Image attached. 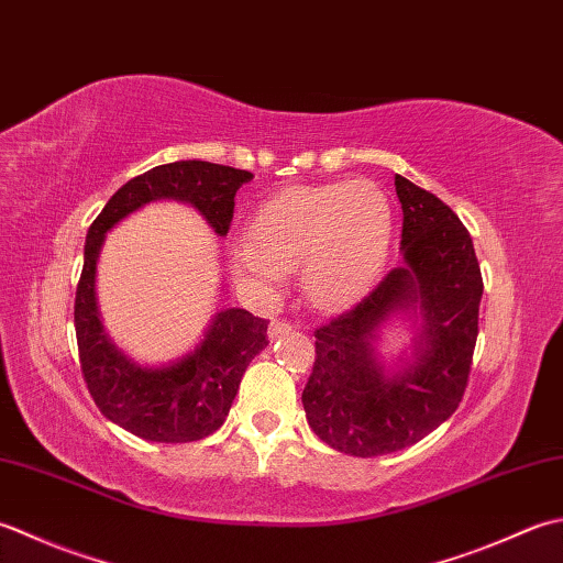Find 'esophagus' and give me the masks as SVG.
Wrapping results in <instances>:
<instances>
[{
    "label": "esophagus",
    "instance_id": "34e87169",
    "mask_svg": "<svg viewBox=\"0 0 563 563\" xmlns=\"http://www.w3.org/2000/svg\"><path fill=\"white\" fill-rule=\"evenodd\" d=\"M291 330H294V325L286 323V320H272V323H269V338L277 340V338L286 335V332H291Z\"/></svg>",
    "mask_w": 563,
    "mask_h": 563
}]
</instances>
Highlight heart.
Here are the masks:
<instances>
[{"label":"heart","instance_id":"b5f03b06","mask_svg":"<svg viewBox=\"0 0 563 563\" xmlns=\"http://www.w3.org/2000/svg\"><path fill=\"white\" fill-rule=\"evenodd\" d=\"M394 238V209L372 181L286 187L250 216L245 240L228 247L235 279L257 296L279 291L301 265V289L323 311H340L372 289Z\"/></svg>","mask_w":563,"mask_h":563}]
</instances>
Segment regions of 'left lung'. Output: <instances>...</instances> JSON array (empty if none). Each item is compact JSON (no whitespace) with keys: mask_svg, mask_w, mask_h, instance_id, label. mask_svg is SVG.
<instances>
[{"mask_svg":"<svg viewBox=\"0 0 563 563\" xmlns=\"http://www.w3.org/2000/svg\"><path fill=\"white\" fill-rule=\"evenodd\" d=\"M404 209L394 267L352 311L316 330V362L303 388L308 426L352 456L398 452L438 430L462 404L478 335L484 279L472 235L434 194L396 175ZM396 312L421 320L404 365L377 360V328Z\"/></svg>","mask_w":563,"mask_h":563,"instance_id":"left-lung-1","label":"left lung"}]
</instances>
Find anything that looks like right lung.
Segmentation results:
<instances>
[{"label": "right lung", "mask_w": 563, "mask_h": 563, "mask_svg": "<svg viewBox=\"0 0 563 563\" xmlns=\"http://www.w3.org/2000/svg\"><path fill=\"white\" fill-rule=\"evenodd\" d=\"M245 169L179 159L159 165L113 194L89 225L85 267L75 296V332L85 384L104 418L151 442H197L223 426L240 378L269 345L267 320L245 308H223L185 357L165 366H143L123 354L99 320L97 260L104 238L125 216L153 201H181L197 209L216 235L233 221L235 191L250 181Z\"/></svg>", "instance_id": "right-lung-1"}]
</instances>
